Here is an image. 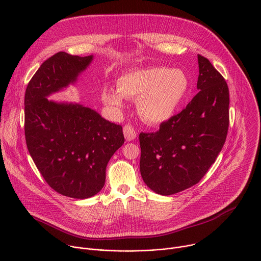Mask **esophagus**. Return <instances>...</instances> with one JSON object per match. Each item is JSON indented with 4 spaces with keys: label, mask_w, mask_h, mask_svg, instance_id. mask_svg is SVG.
I'll list each match as a JSON object with an SVG mask.
<instances>
[{
    "label": "esophagus",
    "mask_w": 261,
    "mask_h": 261,
    "mask_svg": "<svg viewBox=\"0 0 261 261\" xmlns=\"http://www.w3.org/2000/svg\"><path fill=\"white\" fill-rule=\"evenodd\" d=\"M123 132H124V136L127 141H131L136 138V132L131 126H128V125L125 126L123 128Z\"/></svg>",
    "instance_id": "34e87169"
}]
</instances>
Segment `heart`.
I'll list each match as a JSON object with an SVG mask.
<instances>
[{
    "label": "heart",
    "mask_w": 261,
    "mask_h": 261,
    "mask_svg": "<svg viewBox=\"0 0 261 261\" xmlns=\"http://www.w3.org/2000/svg\"><path fill=\"white\" fill-rule=\"evenodd\" d=\"M190 89L189 79L181 69L154 66L124 73L117 81V91L102 89L103 102L113 109L124 106V98L137 99V111L148 124L169 121Z\"/></svg>",
    "instance_id": "obj_1"
}]
</instances>
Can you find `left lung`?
Listing matches in <instances>:
<instances>
[{
    "label": "left lung",
    "instance_id": "8db88e82",
    "mask_svg": "<svg viewBox=\"0 0 261 261\" xmlns=\"http://www.w3.org/2000/svg\"><path fill=\"white\" fill-rule=\"evenodd\" d=\"M197 95L155 133H140V173L157 194L197 184L216 161L229 126V91L211 62L198 55Z\"/></svg>",
    "mask_w": 261,
    "mask_h": 261
}]
</instances>
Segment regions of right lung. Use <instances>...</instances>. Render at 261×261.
<instances>
[{
    "instance_id": "right-lung-1",
    "label": "right lung",
    "mask_w": 261,
    "mask_h": 261,
    "mask_svg": "<svg viewBox=\"0 0 261 261\" xmlns=\"http://www.w3.org/2000/svg\"><path fill=\"white\" fill-rule=\"evenodd\" d=\"M93 60L56 54L37 70L24 95V134L34 163L55 191L77 199L101 191L107 163L125 141L122 126L96 110L48 99L75 85Z\"/></svg>"
}]
</instances>
